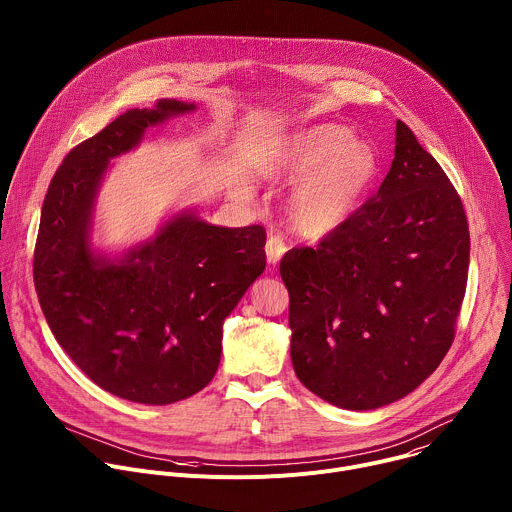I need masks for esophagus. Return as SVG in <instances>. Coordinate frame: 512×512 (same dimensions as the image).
I'll use <instances>...</instances> for the list:
<instances>
[{
	"label": "esophagus",
	"mask_w": 512,
	"mask_h": 512,
	"mask_svg": "<svg viewBox=\"0 0 512 512\" xmlns=\"http://www.w3.org/2000/svg\"><path fill=\"white\" fill-rule=\"evenodd\" d=\"M287 251V247H285V241H283V237H279V235H269V239H267V243H265V253H267V261L269 263H277L281 257H283V253Z\"/></svg>",
	"instance_id": "1"
}]
</instances>
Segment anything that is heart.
Wrapping results in <instances>:
<instances>
[{
    "label": "heart",
    "instance_id": "1",
    "mask_svg": "<svg viewBox=\"0 0 512 512\" xmlns=\"http://www.w3.org/2000/svg\"><path fill=\"white\" fill-rule=\"evenodd\" d=\"M261 174L300 178L289 196L291 223L306 237H322L340 229L367 198L379 174V154L346 125L322 123L291 137Z\"/></svg>",
    "mask_w": 512,
    "mask_h": 512
}]
</instances>
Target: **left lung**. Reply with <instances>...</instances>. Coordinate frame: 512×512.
Listing matches in <instances>:
<instances>
[{
	"mask_svg": "<svg viewBox=\"0 0 512 512\" xmlns=\"http://www.w3.org/2000/svg\"><path fill=\"white\" fill-rule=\"evenodd\" d=\"M468 263L462 200L397 121L379 192L316 249H291L279 263L298 379L352 411L409 395L452 346Z\"/></svg>",
	"mask_w": 512,
	"mask_h": 512,
	"instance_id": "1",
	"label": "left lung"
}]
</instances>
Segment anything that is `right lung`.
<instances>
[{
    "instance_id": "1",
    "label": "right lung",
    "mask_w": 512,
    "mask_h": 512,
    "mask_svg": "<svg viewBox=\"0 0 512 512\" xmlns=\"http://www.w3.org/2000/svg\"><path fill=\"white\" fill-rule=\"evenodd\" d=\"M194 109L160 99L154 109L125 111L68 152L42 204L34 285L46 322L95 385L133 403H176L212 381L223 322L265 269L263 227H216L190 210L121 259L91 247L109 162L148 127Z\"/></svg>"
}]
</instances>
